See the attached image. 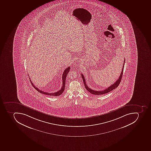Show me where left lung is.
I'll return each mask as SVG.
<instances>
[{
    "mask_svg": "<svg viewBox=\"0 0 151 151\" xmlns=\"http://www.w3.org/2000/svg\"><path fill=\"white\" fill-rule=\"evenodd\" d=\"M125 62V59H124V63H123V68L122 69V72H121V75L119 76L118 79V80L116 81V82L114 83L113 84L111 85V86H110V87H108V88H106V89L104 90H101V91H95V90H92V89H91L90 88H88V87L87 85L86 82V80L85 79L84 76L83 75V74H81V76H82V79H83L84 84L85 87L86 89H87L89 92H90V93L93 94V95H103V94H104V93H108L110 92V91H112V90H114L115 88H117V87H118V86L119 85V83L121 82V80H122L123 73V70H124Z\"/></svg>",
    "mask_w": 151,
    "mask_h": 151,
    "instance_id": "obj_1",
    "label": "left lung"
}]
</instances>
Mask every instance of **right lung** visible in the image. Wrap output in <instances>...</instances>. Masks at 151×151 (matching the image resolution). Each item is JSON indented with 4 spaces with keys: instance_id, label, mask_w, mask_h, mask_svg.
<instances>
[{
    "instance_id": "add662e5",
    "label": "right lung",
    "mask_w": 151,
    "mask_h": 151,
    "mask_svg": "<svg viewBox=\"0 0 151 151\" xmlns=\"http://www.w3.org/2000/svg\"><path fill=\"white\" fill-rule=\"evenodd\" d=\"M70 70V67H68L66 69L64 70V72H63V75H62V81H63V86H62V88H61L60 90L59 91H57L55 93H47L44 92V91H42V90H39L38 88L36 87V86H34L33 83H32V81L30 80V81L32 83V85L33 87L35 88V89H36L38 92L40 93H43L44 95H49V96H59L61 95L64 90L65 88V80L66 78V76L69 73V71Z\"/></svg>"
}]
</instances>
